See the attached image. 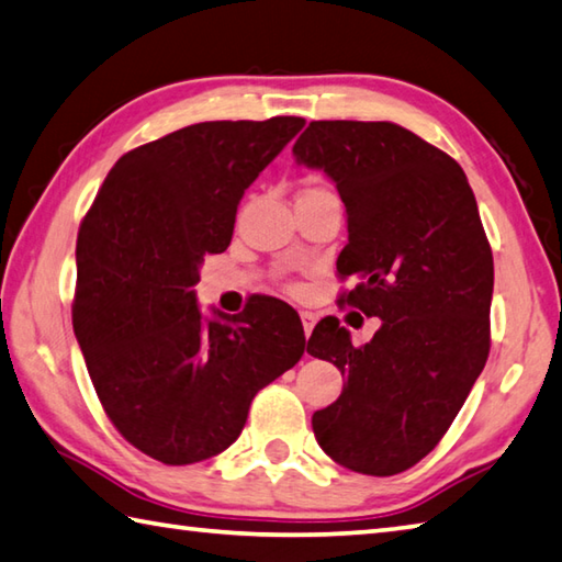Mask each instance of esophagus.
Returning a JSON list of instances; mask_svg holds the SVG:
<instances>
[{
	"label": "esophagus",
	"instance_id": "obj_1",
	"mask_svg": "<svg viewBox=\"0 0 562 562\" xmlns=\"http://www.w3.org/2000/svg\"><path fill=\"white\" fill-rule=\"evenodd\" d=\"M301 323H303V333L305 337H311L313 327H315V315L308 313V311H301Z\"/></svg>",
	"mask_w": 562,
	"mask_h": 562
}]
</instances>
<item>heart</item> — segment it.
Instances as JSON below:
<instances>
[{
  "instance_id": "1",
  "label": "heart",
  "mask_w": 562,
  "mask_h": 562,
  "mask_svg": "<svg viewBox=\"0 0 562 562\" xmlns=\"http://www.w3.org/2000/svg\"><path fill=\"white\" fill-rule=\"evenodd\" d=\"M305 190H321V188H305Z\"/></svg>"
}]
</instances>
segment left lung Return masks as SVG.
I'll return each instance as SVG.
<instances>
[{"mask_svg": "<svg viewBox=\"0 0 562 562\" xmlns=\"http://www.w3.org/2000/svg\"><path fill=\"white\" fill-rule=\"evenodd\" d=\"M321 168L347 210L340 303L381 317L355 347L337 317L308 352L347 376L340 398L313 413L317 446L342 468L391 477L438 446L490 357L492 247L460 164L391 122H311L293 144Z\"/></svg>", "mask_w": 562, "mask_h": 562, "instance_id": "left-lung-1", "label": "left lung"}]
</instances>
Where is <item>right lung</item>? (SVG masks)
Here are the masks:
<instances>
[{
    "instance_id": "obj_1",
    "label": "right lung",
    "mask_w": 562,
    "mask_h": 562,
    "mask_svg": "<svg viewBox=\"0 0 562 562\" xmlns=\"http://www.w3.org/2000/svg\"><path fill=\"white\" fill-rule=\"evenodd\" d=\"M303 124L200 122L136 146L80 222L72 330L108 418L158 462L227 450L257 391L305 352L281 303L203 321L193 291L207 254L229 247L245 190Z\"/></svg>"
}]
</instances>
